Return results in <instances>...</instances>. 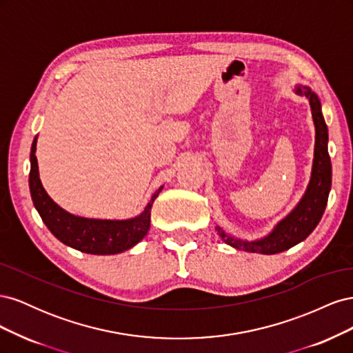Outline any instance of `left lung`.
Here are the masks:
<instances>
[{
	"label": "left lung",
	"instance_id": "1",
	"mask_svg": "<svg viewBox=\"0 0 353 353\" xmlns=\"http://www.w3.org/2000/svg\"><path fill=\"white\" fill-rule=\"evenodd\" d=\"M297 95H305L309 100L315 125V147L311 178L302 199L299 200L293 210L284 216L272 231L259 240H243L230 236L216 225L219 237L231 248L261 254H275L288 250L293 245L303 241L323 218L331 190V160L328 154V128L325 125L321 101L318 95L306 85H294Z\"/></svg>",
	"mask_w": 353,
	"mask_h": 353
}]
</instances>
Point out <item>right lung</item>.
<instances>
[{
    "label": "right lung",
    "mask_w": 353,
    "mask_h": 353,
    "mask_svg": "<svg viewBox=\"0 0 353 353\" xmlns=\"http://www.w3.org/2000/svg\"><path fill=\"white\" fill-rule=\"evenodd\" d=\"M38 135L30 147L29 188L34 206L41 219L57 240L90 254H116L134 248L150 230L152 206L163 187L152 196L140 215L131 219H94L77 216L61 209L42 187L38 170L37 152Z\"/></svg>",
    "instance_id": "obj_1"
}]
</instances>
